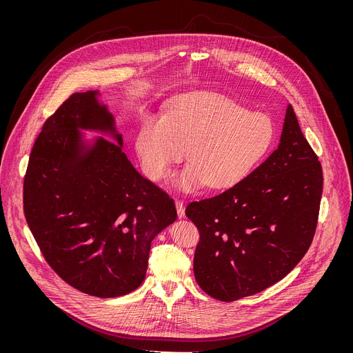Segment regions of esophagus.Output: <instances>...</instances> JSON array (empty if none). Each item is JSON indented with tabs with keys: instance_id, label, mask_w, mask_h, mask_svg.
<instances>
[{
	"instance_id": "34e87169",
	"label": "esophagus",
	"mask_w": 353,
	"mask_h": 353,
	"mask_svg": "<svg viewBox=\"0 0 353 353\" xmlns=\"http://www.w3.org/2000/svg\"><path fill=\"white\" fill-rule=\"evenodd\" d=\"M176 209H177V216H179V219H184V217H185L184 202L180 201V200H176Z\"/></svg>"
}]
</instances>
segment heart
<instances>
[{
	"instance_id": "1",
	"label": "heart",
	"mask_w": 353,
	"mask_h": 353,
	"mask_svg": "<svg viewBox=\"0 0 353 353\" xmlns=\"http://www.w3.org/2000/svg\"><path fill=\"white\" fill-rule=\"evenodd\" d=\"M275 139L272 120L225 97L201 94L174 101L164 120L147 119L136 136L141 168L152 181L168 177L186 154L177 177L186 192L206 185L228 189L245 180L266 157Z\"/></svg>"
}]
</instances>
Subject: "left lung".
Wrapping results in <instances>:
<instances>
[{
  "mask_svg": "<svg viewBox=\"0 0 353 353\" xmlns=\"http://www.w3.org/2000/svg\"><path fill=\"white\" fill-rule=\"evenodd\" d=\"M323 170L290 104L278 148L241 183L190 202L200 232L194 278L214 299L234 302L279 282L310 249Z\"/></svg>",
  "mask_w": 353,
  "mask_h": 353,
  "instance_id": "obj_1",
  "label": "left lung"
}]
</instances>
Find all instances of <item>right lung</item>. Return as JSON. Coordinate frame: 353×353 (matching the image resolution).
<instances>
[{"instance_id": "1", "label": "right lung", "mask_w": 353, "mask_h": 353, "mask_svg": "<svg viewBox=\"0 0 353 353\" xmlns=\"http://www.w3.org/2000/svg\"><path fill=\"white\" fill-rule=\"evenodd\" d=\"M98 91L75 92L46 119L23 179V213L46 262L68 285L98 298L136 290L152 239L174 219V202L123 152ZM102 137L88 150L79 128Z\"/></svg>"}]
</instances>
